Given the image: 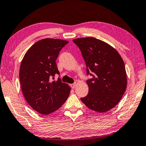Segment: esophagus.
<instances>
[{
  "label": "esophagus",
  "mask_w": 146,
  "mask_h": 146,
  "mask_svg": "<svg viewBox=\"0 0 146 146\" xmlns=\"http://www.w3.org/2000/svg\"><path fill=\"white\" fill-rule=\"evenodd\" d=\"M76 82H75V83H73V84H71V88L72 89H74L75 88V86H76Z\"/></svg>",
  "instance_id": "34e87169"
}]
</instances>
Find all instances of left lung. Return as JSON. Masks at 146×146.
<instances>
[{"label":"left lung","instance_id":"8db88e82","mask_svg":"<svg viewBox=\"0 0 146 146\" xmlns=\"http://www.w3.org/2000/svg\"><path fill=\"white\" fill-rule=\"evenodd\" d=\"M73 43L80 48L86 66L88 94L80 100L88 108L105 112L116 106L125 92V64L114 48L98 39L77 38Z\"/></svg>","mask_w":146,"mask_h":146}]
</instances>
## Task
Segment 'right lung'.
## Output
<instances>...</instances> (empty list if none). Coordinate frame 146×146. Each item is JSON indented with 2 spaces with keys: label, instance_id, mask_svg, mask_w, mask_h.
<instances>
[{
  "label": "right lung",
  "instance_id": "right-lung-1",
  "mask_svg": "<svg viewBox=\"0 0 146 146\" xmlns=\"http://www.w3.org/2000/svg\"><path fill=\"white\" fill-rule=\"evenodd\" d=\"M69 41L46 38L37 41L27 50L21 64L19 79L29 105L41 114H50L66 102L71 88L62 82L56 60Z\"/></svg>",
  "mask_w": 146,
  "mask_h": 146
}]
</instances>
